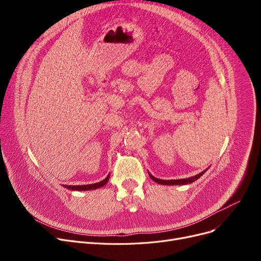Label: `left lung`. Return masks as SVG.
Segmentation results:
<instances>
[{
  "mask_svg": "<svg viewBox=\"0 0 261 261\" xmlns=\"http://www.w3.org/2000/svg\"><path fill=\"white\" fill-rule=\"evenodd\" d=\"M206 170H204V171H202L201 173H199V174H197V175H195V176H191V177H188V179H182V180H160V179H156V177H154L153 175H151L149 173V176L151 177V179L154 181V182H156V183H159V184H163V185H183V184H188V183H193V182H195L196 180H198L199 177L205 172Z\"/></svg>",
  "mask_w": 261,
  "mask_h": 261,
  "instance_id": "1",
  "label": "left lung"
}]
</instances>
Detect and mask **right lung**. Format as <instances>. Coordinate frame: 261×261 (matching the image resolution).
<instances>
[{
  "label": "right lung",
  "instance_id": "right-lung-1",
  "mask_svg": "<svg viewBox=\"0 0 261 261\" xmlns=\"http://www.w3.org/2000/svg\"><path fill=\"white\" fill-rule=\"evenodd\" d=\"M109 177L110 175H108L105 180L98 182V183H95V184H88V185H77V186H73V185H63V187L67 188V189H71V190H90V189H96V188H99L103 185H106V183L109 181Z\"/></svg>",
  "mask_w": 261,
  "mask_h": 261
}]
</instances>
